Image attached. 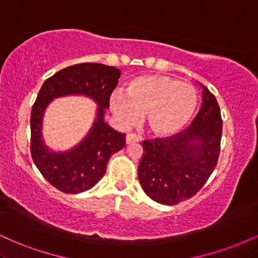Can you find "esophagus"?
I'll list each match as a JSON object with an SVG mask.
<instances>
[{
	"label": "esophagus",
	"mask_w": 258,
	"mask_h": 258,
	"mask_svg": "<svg viewBox=\"0 0 258 258\" xmlns=\"http://www.w3.org/2000/svg\"><path fill=\"white\" fill-rule=\"evenodd\" d=\"M139 141L138 136L133 135V133H127L126 135V143L131 144V143H136V142Z\"/></svg>",
	"instance_id": "1"
}]
</instances>
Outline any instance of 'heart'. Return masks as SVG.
<instances>
[{
	"label": "heart",
	"instance_id": "1",
	"mask_svg": "<svg viewBox=\"0 0 258 258\" xmlns=\"http://www.w3.org/2000/svg\"><path fill=\"white\" fill-rule=\"evenodd\" d=\"M198 93L193 86L168 76H139L130 82L127 96L114 93L110 108L122 125H133L144 115V125L160 137L173 135L186 125L197 110Z\"/></svg>",
	"mask_w": 258,
	"mask_h": 258
}]
</instances>
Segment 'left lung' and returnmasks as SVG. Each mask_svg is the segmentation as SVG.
I'll return each instance as SVG.
<instances>
[{
  "label": "left lung",
  "instance_id": "obj_1",
  "mask_svg": "<svg viewBox=\"0 0 258 258\" xmlns=\"http://www.w3.org/2000/svg\"><path fill=\"white\" fill-rule=\"evenodd\" d=\"M203 88V105L190 125L170 137L142 142L139 182L148 197L162 205L194 197L217 165L223 123L217 99Z\"/></svg>",
  "mask_w": 258,
  "mask_h": 258
}]
</instances>
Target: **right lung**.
<instances>
[{"label":"right lung","mask_w":258,"mask_h":258,"mask_svg":"<svg viewBox=\"0 0 258 258\" xmlns=\"http://www.w3.org/2000/svg\"><path fill=\"white\" fill-rule=\"evenodd\" d=\"M120 70L98 63L68 67L44 81L31 109V158L47 182L67 194L91 189L104 176L106 164L114 153L125 147V133L112 130L103 121ZM67 94H85L100 104L99 117L88 137L68 153H51L40 139L43 111L53 98Z\"/></svg>","instance_id":"obj_1"}]
</instances>
